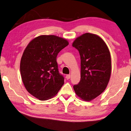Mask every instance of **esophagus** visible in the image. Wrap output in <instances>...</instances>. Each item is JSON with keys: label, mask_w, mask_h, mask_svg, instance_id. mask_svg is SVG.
I'll return each mask as SVG.
<instances>
[{"label": "esophagus", "mask_w": 131, "mask_h": 131, "mask_svg": "<svg viewBox=\"0 0 131 131\" xmlns=\"http://www.w3.org/2000/svg\"><path fill=\"white\" fill-rule=\"evenodd\" d=\"M70 78V74H66V79L67 80H68V79H69Z\"/></svg>", "instance_id": "1"}]
</instances>
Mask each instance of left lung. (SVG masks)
<instances>
[{
	"mask_svg": "<svg viewBox=\"0 0 131 131\" xmlns=\"http://www.w3.org/2000/svg\"><path fill=\"white\" fill-rule=\"evenodd\" d=\"M72 46L79 52L81 59L80 80L73 86L76 94L85 101L101 94L108 83L111 59L108 48L97 35L85 33L77 38Z\"/></svg>",
	"mask_w": 131,
	"mask_h": 131,
	"instance_id": "left-lung-1",
	"label": "left lung"
}]
</instances>
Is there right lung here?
Segmentation results:
<instances>
[{"label":"right lung","mask_w":131,"mask_h":131,"mask_svg":"<svg viewBox=\"0 0 131 131\" xmlns=\"http://www.w3.org/2000/svg\"><path fill=\"white\" fill-rule=\"evenodd\" d=\"M68 41L50 35L33 39L25 49L20 62V73L26 90L40 100L57 94L64 84L58 70V53L68 45Z\"/></svg>","instance_id":"1"}]
</instances>
